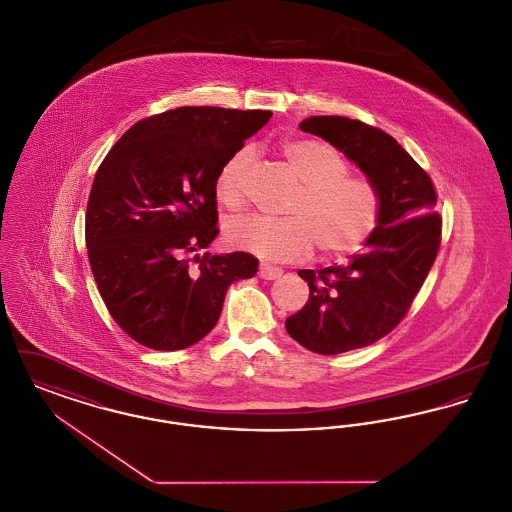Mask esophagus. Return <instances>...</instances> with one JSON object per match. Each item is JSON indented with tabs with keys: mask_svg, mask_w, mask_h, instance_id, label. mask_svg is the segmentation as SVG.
<instances>
[{
	"mask_svg": "<svg viewBox=\"0 0 512 512\" xmlns=\"http://www.w3.org/2000/svg\"><path fill=\"white\" fill-rule=\"evenodd\" d=\"M259 276H261L263 280H276V278L282 276V268L261 265V267H259Z\"/></svg>",
	"mask_w": 512,
	"mask_h": 512,
	"instance_id": "esophagus-1",
	"label": "esophagus"
}]
</instances>
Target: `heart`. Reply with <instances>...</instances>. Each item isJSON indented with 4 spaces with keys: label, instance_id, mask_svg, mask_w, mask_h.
I'll return each instance as SVG.
<instances>
[{
    "label": "heart",
    "instance_id": "heart-1",
    "mask_svg": "<svg viewBox=\"0 0 512 512\" xmlns=\"http://www.w3.org/2000/svg\"><path fill=\"white\" fill-rule=\"evenodd\" d=\"M282 155L303 186L288 209L290 219L230 220L224 228L228 245L276 263L307 257L315 242L326 257L361 249L380 222L382 201L376 186L363 176L347 174V159L322 142L288 140L282 144ZM251 161L253 153L244 147L220 167L215 195L226 209L236 211L244 205Z\"/></svg>",
    "mask_w": 512,
    "mask_h": 512
}]
</instances>
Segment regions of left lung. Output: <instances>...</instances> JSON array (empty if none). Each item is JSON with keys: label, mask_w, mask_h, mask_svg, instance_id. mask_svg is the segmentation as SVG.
Wrapping results in <instances>:
<instances>
[{"label": "left lung", "mask_w": 512, "mask_h": 512, "mask_svg": "<svg viewBox=\"0 0 512 512\" xmlns=\"http://www.w3.org/2000/svg\"><path fill=\"white\" fill-rule=\"evenodd\" d=\"M299 128L355 163L382 201L363 253L345 267L297 272L309 301L286 318V330L313 353L338 355L388 336L407 315L438 255V197L426 171L380 128L347 117H309Z\"/></svg>", "instance_id": "8db88e82"}]
</instances>
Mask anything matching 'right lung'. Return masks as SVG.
Instances as JSON below:
<instances>
[{
    "mask_svg": "<svg viewBox=\"0 0 512 512\" xmlns=\"http://www.w3.org/2000/svg\"><path fill=\"white\" fill-rule=\"evenodd\" d=\"M270 117L178 107L136 122L103 159L86 209L88 259L132 340L157 351L194 345L215 328L228 286L255 276L249 253L199 251L219 234L220 167Z\"/></svg>",
    "mask_w": 512,
    "mask_h": 512,
    "instance_id": "obj_1",
    "label": "right lung"
}]
</instances>
